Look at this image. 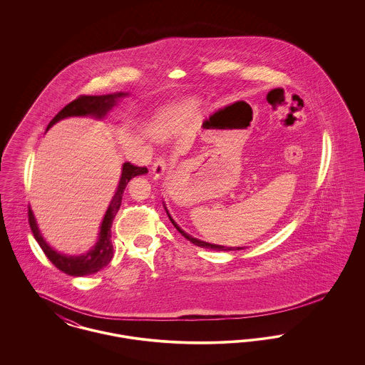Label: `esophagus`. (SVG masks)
Masks as SVG:
<instances>
[{
    "mask_svg": "<svg viewBox=\"0 0 365 365\" xmlns=\"http://www.w3.org/2000/svg\"><path fill=\"white\" fill-rule=\"evenodd\" d=\"M152 171L155 178H163L165 171H167V161L164 157H157L156 161L153 163V167H152Z\"/></svg>",
    "mask_w": 365,
    "mask_h": 365,
    "instance_id": "1",
    "label": "esophagus"
}]
</instances>
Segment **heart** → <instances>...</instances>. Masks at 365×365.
<instances>
[{"instance_id":"1","label":"heart","mask_w":365,"mask_h":365,"mask_svg":"<svg viewBox=\"0 0 365 365\" xmlns=\"http://www.w3.org/2000/svg\"><path fill=\"white\" fill-rule=\"evenodd\" d=\"M194 109V105L187 103L176 109H164L157 113L153 120L149 124V131L156 138H167L174 133L175 127L180 120L182 116L190 113Z\"/></svg>"}]
</instances>
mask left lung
<instances>
[{"label":"left lung","instance_id":"1","mask_svg":"<svg viewBox=\"0 0 365 365\" xmlns=\"http://www.w3.org/2000/svg\"><path fill=\"white\" fill-rule=\"evenodd\" d=\"M167 210V208H165ZM167 215H168V217H170V220H171V223L174 225L175 228L187 240V241H190L191 243H194V245H197V246H200V247H205V249H213V250H223V252H228V250H240V249H242V247H226V246H222V245H215V243H208L204 242V241H200V240H197V238H192L191 235L189 234H186L180 227L178 226L176 223H175L174 219L171 217V215L168 213V210H167Z\"/></svg>","mask_w":365,"mask_h":365}]
</instances>
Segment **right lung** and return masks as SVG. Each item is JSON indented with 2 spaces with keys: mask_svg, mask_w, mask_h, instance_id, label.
I'll return each mask as SVG.
<instances>
[{
  "mask_svg": "<svg viewBox=\"0 0 365 365\" xmlns=\"http://www.w3.org/2000/svg\"><path fill=\"white\" fill-rule=\"evenodd\" d=\"M125 93H116V94H106V96H79L76 100L71 101L66 105L49 123L46 131L52 127L54 123L70 118V116H94L97 119H103L105 115L116 105L120 97H125ZM148 173L146 167H138L131 163L123 164L122 176L119 180V186L116 192L109 204V207L105 212L104 220L100 227L98 241L94 245L91 250H88L86 255L82 256H66L52 249L43 237L41 235L36 222H35L34 213L31 208H29V223L31 227V231L34 234L36 242L39 243L41 249L46 255V257L52 261L56 268L63 271L64 274L71 277H86L98 272L109 264V261L113 257V246L110 241V227L112 222L120 208L122 204L123 192L125 190V186L128 182L138 176Z\"/></svg>",
  "mask_w": 365,
  "mask_h": 365,
  "instance_id": "add662e5",
  "label": "right lung"
}]
</instances>
